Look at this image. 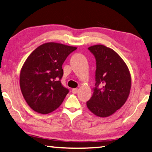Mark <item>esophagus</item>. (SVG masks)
Returning <instances> with one entry per match:
<instances>
[{
	"mask_svg": "<svg viewBox=\"0 0 152 152\" xmlns=\"http://www.w3.org/2000/svg\"><path fill=\"white\" fill-rule=\"evenodd\" d=\"M72 92L73 93H74V94L77 93L78 92V88H73V89H72Z\"/></svg>",
	"mask_w": 152,
	"mask_h": 152,
	"instance_id": "34e87169",
	"label": "esophagus"
}]
</instances>
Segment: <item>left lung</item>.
I'll use <instances>...</instances> for the list:
<instances>
[{
  "label": "left lung",
  "mask_w": 152,
  "mask_h": 152,
  "mask_svg": "<svg viewBox=\"0 0 152 152\" xmlns=\"http://www.w3.org/2000/svg\"><path fill=\"white\" fill-rule=\"evenodd\" d=\"M88 49L95 55L97 69L95 87L86 105L97 116L108 117L126 102L131 88V74L124 60L113 49L103 45Z\"/></svg>",
  "instance_id": "obj_1"
}]
</instances>
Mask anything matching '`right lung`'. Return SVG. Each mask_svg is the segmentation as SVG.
<instances>
[{
	"mask_svg": "<svg viewBox=\"0 0 152 152\" xmlns=\"http://www.w3.org/2000/svg\"><path fill=\"white\" fill-rule=\"evenodd\" d=\"M76 47L54 42H47L34 50L21 69V93L29 106L47 114L57 109L68 93L60 80L62 65Z\"/></svg>",
	"mask_w": 152,
	"mask_h": 152,
	"instance_id": "obj_1",
	"label": "right lung"
}]
</instances>
